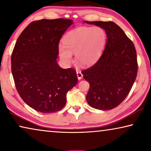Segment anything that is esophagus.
<instances>
[{
    "label": "esophagus",
    "instance_id": "34e87169",
    "mask_svg": "<svg viewBox=\"0 0 151 151\" xmlns=\"http://www.w3.org/2000/svg\"><path fill=\"white\" fill-rule=\"evenodd\" d=\"M77 76L78 80H81L82 77H83V75H82V73L80 71H77Z\"/></svg>",
    "mask_w": 151,
    "mask_h": 151
}]
</instances>
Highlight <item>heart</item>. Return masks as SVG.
<instances>
[{"label":"heart","instance_id":"1","mask_svg":"<svg viewBox=\"0 0 151 151\" xmlns=\"http://www.w3.org/2000/svg\"><path fill=\"white\" fill-rule=\"evenodd\" d=\"M106 42V32L100 27L73 29L63 37V45H60L58 47L60 58L65 64H69L73 53L80 65H91L100 57Z\"/></svg>","mask_w":151,"mask_h":151}]
</instances>
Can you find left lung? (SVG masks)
<instances>
[{
    "instance_id": "1",
    "label": "left lung",
    "mask_w": 151,
    "mask_h": 151,
    "mask_svg": "<svg viewBox=\"0 0 151 151\" xmlns=\"http://www.w3.org/2000/svg\"><path fill=\"white\" fill-rule=\"evenodd\" d=\"M85 22L104 29L107 36L98 60L82 71L84 79L90 84L86 101L94 109L111 110L127 98L136 79L138 66L135 46L115 22Z\"/></svg>"
}]
</instances>
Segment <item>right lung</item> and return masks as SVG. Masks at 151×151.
I'll return each instance as SVG.
<instances>
[{
	"mask_svg": "<svg viewBox=\"0 0 151 151\" xmlns=\"http://www.w3.org/2000/svg\"><path fill=\"white\" fill-rule=\"evenodd\" d=\"M73 20L42 19L29 24L12 54V73L20 98L37 111L49 113L65 106L67 93L78 82L76 70L58 65V45Z\"/></svg>",
	"mask_w": 151,
	"mask_h": 151,
	"instance_id": "obj_1",
	"label": "right lung"
}]
</instances>
